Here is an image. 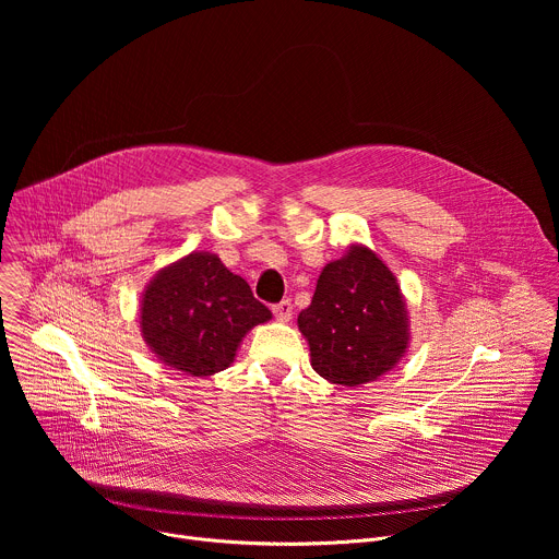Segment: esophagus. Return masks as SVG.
<instances>
[{
  "mask_svg": "<svg viewBox=\"0 0 559 559\" xmlns=\"http://www.w3.org/2000/svg\"><path fill=\"white\" fill-rule=\"evenodd\" d=\"M272 309H274V316H276L278 323H289V321H292V311H294L292 300H281V302L274 305Z\"/></svg>",
  "mask_w": 559,
  "mask_h": 559,
  "instance_id": "1",
  "label": "esophagus"
}]
</instances>
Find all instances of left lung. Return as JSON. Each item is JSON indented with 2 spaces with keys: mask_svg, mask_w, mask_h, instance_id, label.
I'll return each instance as SVG.
<instances>
[{
  "mask_svg": "<svg viewBox=\"0 0 559 559\" xmlns=\"http://www.w3.org/2000/svg\"><path fill=\"white\" fill-rule=\"evenodd\" d=\"M407 300L386 263L367 246L349 243L316 281L311 305L298 313L318 376L358 386L389 373L409 349Z\"/></svg>",
  "mask_w": 559,
  "mask_h": 559,
  "instance_id": "8db88e82",
  "label": "left lung"
}]
</instances>
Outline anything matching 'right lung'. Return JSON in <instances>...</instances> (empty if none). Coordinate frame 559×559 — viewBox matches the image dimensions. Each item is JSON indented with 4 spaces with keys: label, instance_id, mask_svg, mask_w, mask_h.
<instances>
[{
    "label": "right lung",
    "instance_id": "right-lung-1",
    "mask_svg": "<svg viewBox=\"0 0 559 559\" xmlns=\"http://www.w3.org/2000/svg\"><path fill=\"white\" fill-rule=\"evenodd\" d=\"M272 321L246 278L218 254L190 252L164 265L139 300V332L168 369L203 378L227 369L248 332Z\"/></svg>",
    "mask_w": 559,
    "mask_h": 559
}]
</instances>
